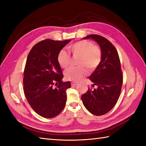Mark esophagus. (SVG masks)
Here are the masks:
<instances>
[{
  "instance_id": "esophagus-1",
  "label": "esophagus",
  "mask_w": 146,
  "mask_h": 146,
  "mask_svg": "<svg viewBox=\"0 0 146 146\" xmlns=\"http://www.w3.org/2000/svg\"><path fill=\"white\" fill-rule=\"evenodd\" d=\"M78 85V83L74 82H71V86H75V85Z\"/></svg>"
}]
</instances>
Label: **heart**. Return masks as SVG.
<instances>
[{"label":"heart","instance_id":"b5f03b06","mask_svg":"<svg viewBox=\"0 0 146 146\" xmlns=\"http://www.w3.org/2000/svg\"><path fill=\"white\" fill-rule=\"evenodd\" d=\"M68 50L74 56H78V67L70 68L65 71V76L69 80L80 81L88 74V69L94 70L100 64L102 60V51L98 46L94 45L88 41H80L71 44L68 47ZM58 63L63 68L69 66L70 56L64 50L59 52L57 57Z\"/></svg>","mask_w":146,"mask_h":146}]
</instances>
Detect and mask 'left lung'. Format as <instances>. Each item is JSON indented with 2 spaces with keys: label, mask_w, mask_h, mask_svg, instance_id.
<instances>
[{
  "label": "left lung",
  "mask_w": 146,
  "mask_h": 146,
  "mask_svg": "<svg viewBox=\"0 0 146 146\" xmlns=\"http://www.w3.org/2000/svg\"><path fill=\"white\" fill-rule=\"evenodd\" d=\"M83 39H92L97 42L102 51L100 64L89 76L92 86L82 95L85 108L95 115H102L112 109L120 94L123 76L119 54L113 45L104 37L91 35Z\"/></svg>",
  "instance_id": "8db88e82"
}]
</instances>
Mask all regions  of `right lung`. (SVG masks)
<instances>
[{"instance_id":"1","label":"right lung","mask_w":146,"mask_h":146,"mask_svg":"<svg viewBox=\"0 0 146 146\" xmlns=\"http://www.w3.org/2000/svg\"><path fill=\"white\" fill-rule=\"evenodd\" d=\"M71 39H46L33 46L27 58L24 72V92L33 109L40 116L53 118L66 105L70 82H63V75L57 57ZM56 88H54V84Z\"/></svg>"}]
</instances>
